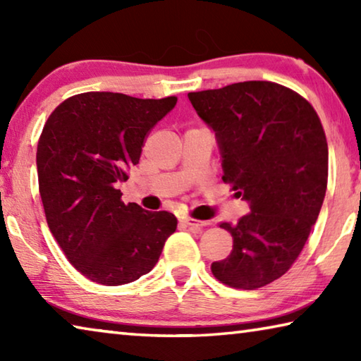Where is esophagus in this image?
Returning <instances> with one entry per match:
<instances>
[{
	"mask_svg": "<svg viewBox=\"0 0 361 361\" xmlns=\"http://www.w3.org/2000/svg\"><path fill=\"white\" fill-rule=\"evenodd\" d=\"M183 223H185L192 232H200L204 229V226H207V221H197V219H192V218H185V221Z\"/></svg>",
	"mask_w": 361,
	"mask_h": 361,
	"instance_id": "1",
	"label": "esophagus"
}]
</instances>
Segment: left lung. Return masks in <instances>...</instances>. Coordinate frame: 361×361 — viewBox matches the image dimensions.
Here are the masks:
<instances>
[{
	"label": "left lung",
	"instance_id": "1",
	"mask_svg": "<svg viewBox=\"0 0 361 361\" xmlns=\"http://www.w3.org/2000/svg\"><path fill=\"white\" fill-rule=\"evenodd\" d=\"M188 99L215 132L223 181L250 209L239 223H219L234 245L212 272L232 288H259L288 271L319 218L328 183L322 122L307 100L276 82H235Z\"/></svg>",
	"mask_w": 361,
	"mask_h": 361
}]
</instances>
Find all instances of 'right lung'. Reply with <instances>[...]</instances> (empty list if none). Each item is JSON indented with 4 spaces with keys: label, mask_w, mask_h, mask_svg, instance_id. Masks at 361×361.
Wrapping results in <instances>:
<instances>
[{
    "label": "right lung",
    "mask_w": 361,
    "mask_h": 361,
    "mask_svg": "<svg viewBox=\"0 0 361 361\" xmlns=\"http://www.w3.org/2000/svg\"><path fill=\"white\" fill-rule=\"evenodd\" d=\"M175 105L176 97L85 92L60 103L42 129L36 167L49 229L92 282L116 286L148 274L176 229L173 213L126 205L116 189Z\"/></svg>",
    "instance_id": "add662e5"
}]
</instances>
